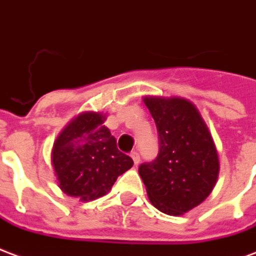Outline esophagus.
I'll list each match as a JSON object with an SVG mask.
<instances>
[{"mask_svg": "<svg viewBox=\"0 0 256 256\" xmlns=\"http://www.w3.org/2000/svg\"><path fill=\"white\" fill-rule=\"evenodd\" d=\"M130 156H132V160H134V164L138 166L139 162H140V156H139V152H138V151H132V152H130Z\"/></svg>", "mask_w": 256, "mask_h": 256, "instance_id": "obj_1", "label": "esophagus"}]
</instances>
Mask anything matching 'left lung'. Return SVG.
Returning a JSON list of instances; mask_svg holds the SVG:
<instances>
[{
    "mask_svg": "<svg viewBox=\"0 0 256 256\" xmlns=\"http://www.w3.org/2000/svg\"><path fill=\"white\" fill-rule=\"evenodd\" d=\"M156 121L160 151L139 166L147 196L160 212L180 216L206 199L220 172L212 134L192 102L184 98L146 96Z\"/></svg>",
    "mask_w": 256,
    "mask_h": 256,
    "instance_id": "8db88e82",
    "label": "left lung"
}]
</instances>
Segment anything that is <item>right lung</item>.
Instances as JSON below:
<instances>
[{
	"instance_id": "1",
	"label": "right lung",
	"mask_w": 256,
	"mask_h": 256,
	"mask_svg": "<svg viewBox=\"0 0 256 256\" xmlns=\"http://www.w3.org/2000/svg\"><path fill=\"white\" fill-rule=\"evenodd\" d=\"M106 116L84 112L61 130L54 142L52 164L58 187L69 196L92 200L110 191L117 177L132 168V158L117 148L104 126Z\"/></svg>"
}]
</instances>
